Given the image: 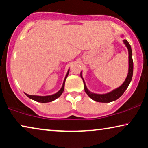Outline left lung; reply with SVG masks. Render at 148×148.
Returning a JSON list of instances; mask_svg holds the SVG:
<instances>
[{
    "mask_svg": "<svg viewBox=\"0 0 148 148\" xmlns=\"http://www.w3.org/2000/svg\"><path fill=\"white\" fill-rule=\"evenodd\" d=\"M124 43L126 46L128 48L129 51V73L127 75V77L125 79V82L123 83V85L119 87L116 90H113L112 92L106 94H93V93L90 92L88 89H87L86 84L84 82V89L85 92H86V94L90 97L92 100H94L96 102H110L112 101H114L117 100V99L120 98V97L123 94V93L125 92V91L127 90V88H128L129 84H130L131 79H132L133 77V58H132V50H131V48L130 44L127 40H123ZM82 77V75H81ZM84 81V80H83Z\"/></svg>",
    "mask_w": 148,
    "mask_h": 148,
    "instance_id": "1",
    "label": "left lung"
}]
</instances>
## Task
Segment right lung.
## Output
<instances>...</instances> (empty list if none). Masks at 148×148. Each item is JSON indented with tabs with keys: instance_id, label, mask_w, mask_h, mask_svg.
Here are the masks:
<instances>
[{
	"instance_id": "right-lung-1",
	"label": "right lung",
	"mask_w": 148,
	"mask_h": 148,
	"mask_svg": "<svg viewBox=\"0 0 148 148\" xmlns=\"http://www.w3.org/2000/svg\"><path fill=\"white\" fill-rule=\"evenodd\" d=\"M69 70L67 72V74H66V75L65 77V78H64V82H63V84H62V86L60 90L58 91V92L56 93L55 94H53V95H51V96H32V95H28L27 94H26V96L27 97H29L30 99H32V100L36 101V102H42V103H46V102H52V101H53L54 100H56V98H58V97H59L60 95L62 94V92H63L64 91V82H65V80H66V78L67 77L68 75H69Z\"/></svg>"
}]
</instances>
